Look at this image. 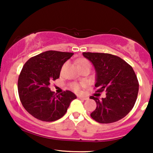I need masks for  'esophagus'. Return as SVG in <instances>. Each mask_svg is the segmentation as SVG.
<instances>
[{
  "label": "esophagus",
  "instance_id": "1",
  "mask_svg": "<svg viewBox=\"0 0 153 153\" xmlns=\"http://www.w3.org/2000/svg\"><path fill=\"white\" fill-rule=\"evenodd\" d=\"M78 99H81V100H87V99H88V98L84 97V96H78Z\"/></svg>",
  "mask_w": 153,
  "mask_h": 153
}]
</instances>
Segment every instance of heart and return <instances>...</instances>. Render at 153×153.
<instances>
[{
  "label": "heart",
  "instance_id": "obj_1",
  "mask_svg": "<svg viewBox=\"0 0 153 153\" xmlns=\"http://www.w3.org/2000/svg\"><path fill=\"white\" fill-rule=\"evenodd\" d=\"M85 65L90 66V63H89L88 61L86 60V59H81V60L80 61V62H79V67H82ZM72 88H73V90L76 91V92H78L80 89V85H78V84L77 83H73V85H72Z\"/></svg>",
  "mask_w": 153,
  "mask_h": 153
}]
</instances>
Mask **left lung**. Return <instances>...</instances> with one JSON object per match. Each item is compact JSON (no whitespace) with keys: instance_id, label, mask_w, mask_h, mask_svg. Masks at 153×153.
<instances>
[{"instance_id":"1","label":"left lung","mask_w":153,"mask_h":153,"mask_svg":"<svg viewBox=\"0 0 153 153\" xmlns=\"http://www.w3.org/2000/svg\"><path fill=\"white\" fill-rule=\"evenodd\" d=\"M96 71L97 92L106 91V97L91 96L96 108L91 117L102 124L113 123L127 116L136 102L139 82L133 68L124 59L107 53L82 52Z\"/></svg>"}]
</instances>
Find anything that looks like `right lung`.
<instances>
[{
	"label": "right lung",
	"instance_id": "add662e5",
	"mask_svg": "<svg viewBox=\"0 0 153 153\" xmlns=\"http://www.w3.org/2000/svg\"><path fill=\"white\" fill-rule=\"evenodd\" d=\"M73 53L46 51L26 62L19 75L18 91L24 108L33 117L44 122H54L65 114L76 96L66 91L57 96L50 90L52 80L59 78L64 63Z\"/></svg>",
	"mask_w": 153,
	"mask_h": 153
}]
</instances>
